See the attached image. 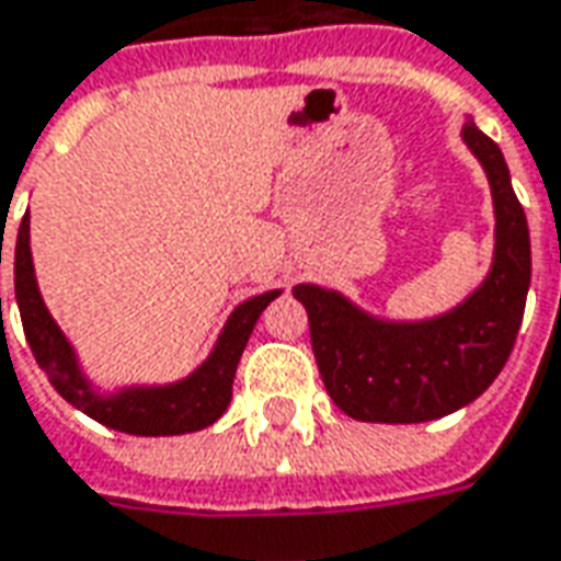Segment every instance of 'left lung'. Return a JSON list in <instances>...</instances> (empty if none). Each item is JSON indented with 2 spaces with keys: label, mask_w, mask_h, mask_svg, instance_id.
Instances as JSON below:
<instances>
[{
  "label": "left lung",
  "mask_w": 561,
  "mask_h": 561,
  "mask_svg": "<svg viewBox=\"0 0 561 561\" xmlns=\"http://www.w3.org/2000/svg\"><path fill=\"white\" fill-rule=\"evenodd\" d=\"M461 136L489 172L499 218L495 264L480 291L444 319L386 324L336 291L294 288L307 307L324 389L358 422H431L471 403L501 374L519 334L531 282L526 213L513 194L499 145L473 124H465Z\"/></svg>",
  "instance_id": "left-lung-1"
}]
</instances>
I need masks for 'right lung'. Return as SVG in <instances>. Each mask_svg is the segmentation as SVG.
<instances>
[{"instance_id": "1", "label": "right lung", "mask_w": 561, "mask_h": 561, "mask_svg": "<svg viewBox=\"0 0 561 561\" xmlns=\"http://www.w3.org/2000/svg\"><path fill=\"white\" fill-rule=\"evenodd\" d=\"M14 294H18V307H21L26 343L33 348L38 367L54 382V389L60 391L72 407H78L81 413L96 419L100 425L124 431V434H139V437H170V434H187V431L213 425L233 398V376H237L242 348L254 331V321L267 309L273 297H279V291H267L237 307V312L227 321L218 346L209 355V362L203 364L197 374H191L175 386L130 389L121 398L108 401V398H100L88 389V382L78 374L72 348H69L66 336L60 334V328L54 324L42 297H38L33 257H30V215H23L18 245H14Z\"/></svg>"}]
</instances>
